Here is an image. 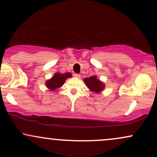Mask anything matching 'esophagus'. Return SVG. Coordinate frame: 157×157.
Masks as SVG:
<instances>
[{
    "label": "esophagus",
    "instance_id": "1",
    "mask_svg": "<svg viewBox=\"0 0 157 157\" xmlns=\"http://www.w3.org/2000/svg\"><path fill=\"white\" fill-rule=\"evenodd\" d=\"M80 76L81 75L80 74H75V77H76V78H80Z\"/></svg>",
    "mask_w": 157,
    "mask_h": 157
}]
</instances>
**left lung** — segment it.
Listing matches in <instances>:
<instances>
[{
  "label": "left lung",
  "mask_w": 157,
  "mask_h": 157,
  "mask_svg": "<svg viewBox=\"0 0 157 157\" xmlns=\"http://www.w3.org/2000/svg\"><path fill=\"white\" fill-rule=\"evenodd\" d=\"M83 81L86 86L88 87V89L90 90V91H92V92L94 93L100 94L103 91V89L105 87V83L100 80L97 79L96 75L90 77L89 78L88 77L84 78Z\"/></svg>",
  "instance_id": "8db88e82"
}]
</instances>
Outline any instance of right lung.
Listing matches in <instances>:
<instances>
[{"label":"right lung","mask_w":157,"mask_h":157,"mask_svg":"<svg viewBox=\"0 0 157 157\" xmlns=\"http://www.w3.org/2000/svg\"><path fill=\"white\" fill-rule=\"evenodd\" d=\"M71 77H72V75L69 72L61 74L57 71L52 76V78L46 80L45 84H46V86L48 88V89L54 91L57 90V89H60L61 86L65 83V81Z\"/></svg>","instance_id":"right-lung-1"}]
</instances>
